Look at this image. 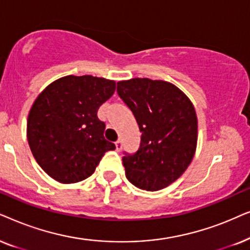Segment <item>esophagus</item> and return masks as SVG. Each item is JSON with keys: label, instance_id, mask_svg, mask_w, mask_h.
<instances>
[{"label": "esophagus", "instance_id": "obj_1", "mask_svg": "<svg viewBox=\"0 0 250 250\" xmlns=\"http://www.w3.org/2000/svg\"><path fill=\"white\" fill-rule=\"evenodd\" d=\"M115 147H116V149H118V151H120V149L122 148V141H121V139H118V141L115 142Z\"/></svg>", "mask_w": 250, "mask_h": 250}]
</instances>
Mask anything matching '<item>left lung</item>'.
I'll return each mask as SVG.
<instances>
[{"label":"left lung","mask_w":250,"mask_h":250,"mask_svg":"<svg viewBox=\"0 0 250 250\" xmlns=\"http://www.w3.org/2000/svg\"><path fill=\"white\" fill-rule=\"evenodd\" d=\"M116 91L142 132L138 151L123 152L125 177L146 191L167 188L188 169L197 148L198 120L191 101L161 80L121 81Z\"/></svg>","instance_id":"1"}]
</instances>
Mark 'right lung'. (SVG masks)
Returning a JSON list of instances; mask_svg holds the SVG:
<instances>
[{"mask_svg":"<svg viewBox=\"0 0 250 250\" xmlns=\"http://www.w3.org/2000/svg\"><path fill=\"white\" fill-rule=\"evenodd\" d=\"M115 82L91 75H68L46 86L28 114L27 139L36 162L56 181L88 178L107 151L99 106L114 94Z\"/></svg>","mask_w":250,"mask_h":250,"instance_id":"obj_1","label":"right lung"}]
</instances>
